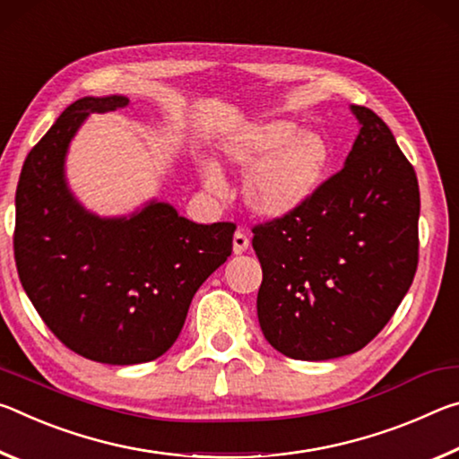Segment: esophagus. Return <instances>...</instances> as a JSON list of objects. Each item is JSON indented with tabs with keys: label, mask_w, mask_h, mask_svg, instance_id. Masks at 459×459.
<instances>
[{
	"label": "esophagus",
	"mask_w": 459,
	"mask_h": 459,
	"mask_svg": "<svg viewBox=\"0 0 459 459\" xmlns=\"http://www.w3.org/2000/svg\"><path fill=\"white\" fill-rule=\"evenodd\" d=\"M247 246H250V239H247L242 230H238L234 234V254H244L247 250Z\"/></svg>",
	"instance_id": "34e87169"
}]
</instances>
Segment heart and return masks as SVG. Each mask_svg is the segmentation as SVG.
I'll use <instances>...</instances> for the list:
<instances>
[{"label":"heart","mask_w":459,"mask_h":459,"mask_svg":"<svg viewBox=\"0 0 459 459\" xmlns=\"http://www.w3.org/2000/svg\"><path fill=\"white\" fill-rule=\"evenodd\" d=\"M223 159L247 169L244 205L262 220H282L315 197L333 167L335 150L325 134L300 130L292 119H262L239 126L220 142ZM205 189L221 193L225 178L212 159L199 160Z\"/></svg>","instance_id":"heart-1"}]
</instances>
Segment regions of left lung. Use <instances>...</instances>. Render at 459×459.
Instances as JSON below:
<instances>
[{
	"label": "left lung",
	"mask_w": 459,
	"mask_h": 459,
	"mask_svg": "<svg viewBox=\"0 0 459 459\" xmlns=\"http://www.w3.org/2000/svg\"><path fill=\"white\" fill-rule=\"evenodd\" d=\"M343 169L299 212L254 228L258 321L292 359L362 350L401 305L417 270L419 183L390 127L362 105Z\"/></svg>",
	"instance_id": "obj_1"
}]
</instances>
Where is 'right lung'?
Wrapping results in <instances>:
<instances>
[{"label":"right lung","mask_w":459,"mask_h":459,"mask_svg":"<svg viewBox=\"0 0 459 459\" xmlns=\"http://www.w3.org/2000/svg\"><path fill=\"white\" fill-rule=\"evenodd\" d=\"M126 95L82 97L30 150L16 191V266L34 309L66 348L130 366L177 342L195 292L231 254L234 223H195L167 201L97 215L66 180L73 138Z\"/></svg>","instance_id":"right-lung-1"}]
</instances>
